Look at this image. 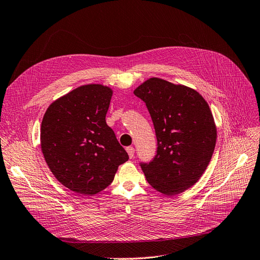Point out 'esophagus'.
<instances>
[{
  "label": "esophagus",
  "mask_w": 260,
  "mask_h": 260,
  "mask_svg": "<svg viewBox=\"0 0 260 260\" xmlns=\"http://www.w3.org/2000/svg\"><path fill=\"white\" fill-rule=\"evenodd\" d=\"M126 151H127L128 156H129L131 158H133L134 156H135V149H134L133 147H127V148H126Z\"/></svg>",
  "instance_id": "obj_1"
}]
</instances>
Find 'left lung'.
Listing matches in <instances>:
<instances>
[{
	"label": "left lung",
	"mask_w": 260,
	"mask_h": 260,
	"mask_svg": "<svg viewBox=\"0 0 260 260\" xmlns=\"http://www.w3.org/2000/svg\"><path fill=\"white\" fill-rule=\"evenodd\" d=\"M151 115L156 154L140 163L147 181L165 196L192 187L211 161L217 138L213 114L197 90L151 78L134 90Z\"/></svg>",
	"instance_id": "obj_1"
}]
</instances>
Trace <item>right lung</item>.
<instances>
[{
    "label": "right lung",
    "mask_w": 260,
    "mask_h": 260,
    "mask_svg": "<svg viewBox=\"0 0 260 260\" xmlns=\"http://www.w3.org/2000/svg\"><path fill=\"white\" fill-rule=\"evenodd\" d=\"M112 89L83 85L47 108L41 148L56 179L79 194L94 196L113 181L128 154L106 123Z\"/></svg>",
    "instance_id": "obj_1"
}]
</instances>
